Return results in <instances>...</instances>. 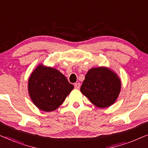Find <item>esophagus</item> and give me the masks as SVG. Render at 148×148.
Segmentation results:
<instances>
[{
  "mask_svg": "<svg viewBox=\"0 0 148 148\" xmlns=\"http://www.w3.org/2000/svg\"><path fill=\"white\" fill-rule=\"evenodd\" d=\"M74 86H75V88L79 89V88H80L81 84H79V83H75V84H74Z\"/></svg>",
  "mask_w": 148,
  "mask_h": 148,
  "instance_id": "esophagus-1",
  "label": "esophagus"
}]
</instances>
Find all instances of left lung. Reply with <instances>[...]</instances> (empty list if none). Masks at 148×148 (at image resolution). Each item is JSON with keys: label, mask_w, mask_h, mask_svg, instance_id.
Wrapping results in <instances>:
<instances>
[{"label": "left lung", "mask_w": 148, "mask_h": 148, "mask_svg": "<svg viewBox=\"0 0 148 148\" xmlns=\"http://www.w3.org/2000/svg\"><path fill=\"white\" fill-rule=\"evenodd\" d=\"M121 86L119 78L110 69L93 68L86 75L80 90L95 106L106 108L116 101Z\"/></svg>", "instance_id": "1"}]
</instances>
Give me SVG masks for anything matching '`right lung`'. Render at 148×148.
I'll return each instance as SVG.
<instances>
[{
  "label": "right lung",
  "instance_id": "right-lung-1",
  "mask_svg": "<svg viewBox=\"0 0 148 148\" xmlns=\"http://www.w3.org/2000/svg\"><path fill=\"white\" fill-rule=\"evenodd\" d=\"M73 86L58 70L38 66L28 82L29 96L40 110L50 112L56 110L70 94Z\"/></svg>",
  "mask_w": 148,
  "mask_h": 148
}]
</instances>
